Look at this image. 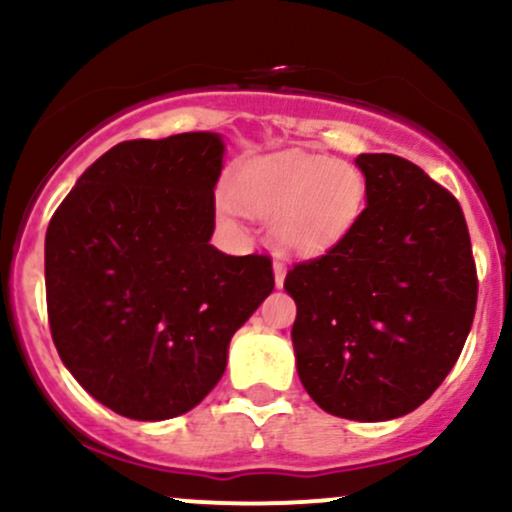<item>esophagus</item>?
<instances>
[{"label":"esophagus","mask_w":512,"mask_h":512,"mask_svg":"<svg viewBox=\"0 0 512 512\" xmlns=\"http://www.w3.org/2000/svg\"><path fill=\"white\" fill-rule=\"evenodd\" d=\"M274 279H276V286L284 284V279H286V262H281V260L274 262Z\"/></svg>","instance_id":"esophagus-1"}]
</instances>
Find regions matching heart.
Wrapping results in <instances>:
<instances>
[{"instance_id": "b5f03b06", "label": "heart", "mask_w": 512, "mask_h": 512, "mask_svg": "<svg viewBox=\"0 0 512 512\" xmlns=\"http://www.w3.org/2000/svg\"><path fill=\"white\" fill-rule=\"evenodd\" d=\"M233 192L240 207L274 216V238L286 250L320 252L354 226L366 178L354 163L289 151L243 168Z\"/></svg>"}]
</instances>
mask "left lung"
I'll return each mask as SVG.
<instances>
[{"mask_svg": "<svg viewBox=\"0 0 512 512\" xmlns=\"http://www.w3.org/2000/svg\"><path fill=\"white\" fill-rule=\"evenodd\" d=\"M366 209L325 255L293 264L291 339L327 414L387 421L424 404L462 354L477 264L452 192L395 154H361Z\"/></svg>", "mask_w": 512, "mask_h": 512, "instance_id": "obj_1", "label": "left lung"}]
</instances>
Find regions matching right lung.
I'll list each match as a JSON object with an SVG mask.
<instances>
[{"label":"right lung","instance_id":"add662e5","mask_svg":"<svg viewBox=\"0 0 512 512\" xmlns=\"http://www.w3.org/2000/svg\"><path fill=\"white\" fill-rule=\"evenodd\" d=\"M219 134L132 139L91 163L45 233L52 342L91 397L163 421L197 407L274 289L272 257L209 243Z\"/></svg>","mask_w":512,"mask_h":512}]
</instances>
